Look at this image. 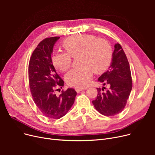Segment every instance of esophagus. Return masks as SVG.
I'll return each instance as SVG.
<instances>
[{"instance_id":"34e87169","label":"esophagus","mask_w":155,"mask_h":155,"mask_svg":"<svg viewBox=\"0 0 155 155\" xmlns=\"http://www.w3.org/2000/svg\"><path fill=\"white\" fill-rule=\"evenodd\" d=\"M86 88H75V91L77 92H80V91H85L86 90Z\"/></svg>"}]
</instances>
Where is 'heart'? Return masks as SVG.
<instances>
[{
	"mask_svg": "<svg viewBox=\"0 0 155 155\" xmlns=\"http://www.w3.org/2000/svg\"><path fill=\"white\" fill-rule=\"evenodd\" d=\"M63 47L67 52H56L52 56L56 68L67 71L71 58L78 57L81 66L70 70L65 75L67 83L72 87H85L90 83L93 71L100 73L107 69L112 58V50L105 40L90 35H79L64 40Z\"/></svg>",
	"mask_w": 155,
	"mask_h": 155,
	"instance_id": "obj_1",
	"label": "heart"
}]
</instances>
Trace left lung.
Listing matches in <instances>:
<instances>
[{"mask_svg": "<svg viewBox=\"0 0 155 155\" xmlns=\"http://www.w3.org/2000/svg\"><path fill=\"white\" fill-rule=\"evenodd\" d=\"M98 80L109 86L105 92L97 88V98L92 101L95 109L106 116H115L123 111L132 90L131 70L127 57L119 43L114 45L112 61L109 70L104 72ZM103 87L102 90L104 91Z\"/></svg>", "mask_w": 155, "mask_h": 155, "instance_id": "8db88e82", "label": "left lung"}]
</instances>
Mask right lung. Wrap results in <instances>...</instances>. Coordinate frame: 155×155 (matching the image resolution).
<instances>
[{"label": "right lung", "instance_id": "add662e5", "mask_svg": "<svg viewBox=\"0 0 155 155\" xmlns=\"http://www.w3.org/2000/svg\"><path fill=\"white\" fill-rule=\"evenodd\" d=\"M60 37L48 38L41 41L32 53L29 63V88L38 109L49 118L60 119L69 111L75 102L77 92L68 88L59 96L54 94L56 87H63V80L57 74L52 63L53 47Z\"/></svg>", "mask_w": 155, "mask_h": 155}]
</instances>
